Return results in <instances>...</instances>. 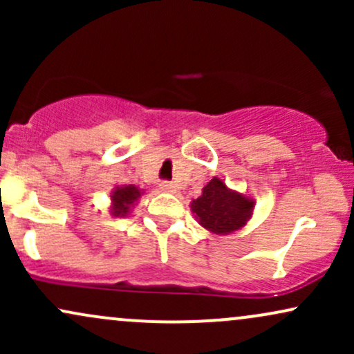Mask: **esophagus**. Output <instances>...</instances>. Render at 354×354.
Masks as SVG:
<instances>
[{
    "label": "esophagus",
    "instance_id": "1",
    "mask_svg": "<svg viewBox=\"0 0 354 354\" xmlns=\"http://www.w3.org/2000/svg\"><path fill=\"white\" fill-rule=\"evenodd\" d=\"M160 188H161V191H165V193H173V191H174L173 183H169V181H163V183H161Z\"/></svg>",
    "mask_w": 354,
    "mask_h": 354
}]
</instances>
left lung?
<instances>
[{
	"instance_id": "obj_1",
	"label": "left lung",
	"mask_w": 354,
	"mask_h": 354,
	"mask_svg": "<svg viewBox=\"0 0 354 354\" xmlns=\"http://www.w3.org/2000/svg\"><path fill=\"white\" fill-rule=\"evenodd\" d=\"M256 201L214 176L201 191V196L191 201V211L205 230L214 234H230L241 230L253 216Z\"/></svg>"
}]
</instances>
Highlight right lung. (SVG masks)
I'll return each mask as SVG.
<instances>
[{"mask_svg":"<svg viewBox=\"0 0 354 354\" xmlns=\"http://www.w3.org/2000/svg\"><path fill=\"white\" fill-rule=\"evenodd\" d=\"M143 189H140L135 185H123L115 186L111 191V206H109V213L116 218L128 216L129 211L140 200Z\"/></svg>","mask_w":354,"mask_h":354,"instance_id":"add662e5","label":"right lung"}]
</instances>
